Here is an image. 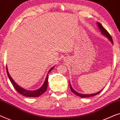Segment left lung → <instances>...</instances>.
<instances>
[{
  "label": "left lung",
  "mask_w": 120,
  "mask_h": 120,
  "mask_svg": "<svg viewBox=\"0 0 120 120\" xmlns=\"http://www.w3.org/2000/svg\"><path fill=\"white\" fill-rule=\"evenodd\" d=\"M97 24L98 26V27H99V28L100 29V30L101 31V33H102L103 35L105 36V37H106L108 38V39H109L110 41H111V42H112V43L113 44V41H112V38H111V35H110V34L109 33V32H108L107 30H106L104 28V27H103V26L101 25V23H99L97 22ZM69 85H70V90H71V91L73 92L74 93V94H75L76 95H77V96H79L80 97H82V98H86V97H92V96H96V95L99 94V93L101 92V91L98 92L96 93H94V94H80V93H78L77 92H76L73 89V88H72V87L71 86V85H70V83L69 82Z\"/></svg>",
  "instance_id": "obj_1"
}]
</instances>
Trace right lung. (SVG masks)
<instances>
[{"label": "right lung", "mask_w": 120, "mask_h": 120, "mask_svg": "<svg viewBox=\"0 0 120 120\" xmlns=\"http://www.w3.org/2000/svg\"><path fill=\"white\" fill-rule=\"evenodd\" d=\"M53 67L51 69L49 70V73H50V71L53 69ZM6 72H7L8 76L9 77L11 83H12L13 86L14 87V88H15L16 91H17L19 93H20L21 94L23 95V96L27 97H39L41 95L43 94L44 92H45L46 91L47 88V85H48V74H47L46 78L45 81L44 82V84L39 89L35 90V91H27V90H24L22 87H21L20 86H19V85H17L15 82L14 81V80L12 79L10 75L9 72H8L7 67H6Z\"/></svg>", "instance_id": "obj_1"}]
</instances>
